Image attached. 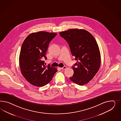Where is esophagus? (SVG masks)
Here are the masks:
<instances>
[{"label":"esophagus","mask_w":121,"mask_h":121,"mask_svg":"<svg viewBox=\"0 0 121 121\" xmlns=\"http://www.w3.org/2000/svg\"><path fill=\"white\" fill-rule=\"evenodd\" d=\"M66 68V67L65 66H63V67H62V68H61V69L62 70H65Z\"/></svg>","instance_id":"1"}]
</instances>
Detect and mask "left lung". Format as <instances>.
Returning a JSON list of instances; mask_svg holds the SVG:
<instances>
[{"label": "left lung", "instance_id": "1", "mask_svg": "<svg viewBox=\"0 0 121 121\" xmlns=\"http://www.w3.org/2000/svg\"><path fill=\"white\" fill-rule=\"evenodd\" d=\"M59 34L68 42L77 61L72 67L74 73L70 80L80 86L86 84L95 77L101 65L100 52L95 38L88 31L76 28Z\"/></svg>", "mask_w": 121, "mask_h": 121}]
</instances>
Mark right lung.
<instances>
[{
  "label": "right lung",
  "instance_id": "1",
  "mask_svg": "<svg viewBox=\"0 0 121 121\" xmlns=\"http://www.w3.org/2000/svg\"><path fill=\"white\" fill-rule=\"evenodd\" d=\"M57 33L39 31L30 34L23 41L19 57L23 76L30 84L41 87L48 84L57 71L56 68L45 66L43 59L49 43Z\"/></svg>",
  "mask_w": 121,
  "mask_h": 121
}]
</instances>
